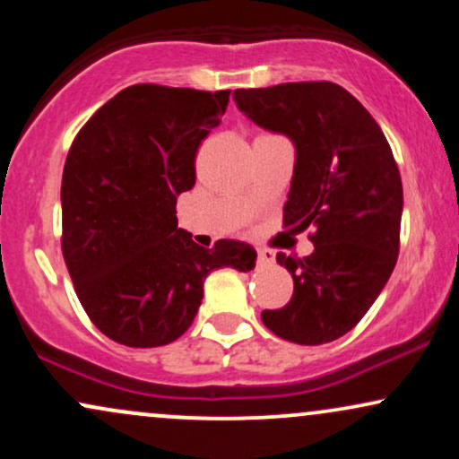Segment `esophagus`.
I'll return each instance as SVG.
<instances>
[{"mask_svg": "<svg viewBox=\"0 0 459 459\" xmlns=\"http://www.w3.org/2000/svg\"><path fill=\"white\" fill-rule=\"evenodd\" d=\"M276 261V255L272 250H259V263L263 265H270V263Z\"/></svg>", "mask_w": 459, "mask_h": 459, "instance_id": "1", "label": "esophagus"}]
</instances>
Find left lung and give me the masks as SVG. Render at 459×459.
Returning <instances> with one entry per match:
<instances>
[{
	"label": "left lung",
	"instance_id": "left-lung-1",
	"mask_svg": "<svg viewBox=\"0 0 459 459\" xmlns=\"http://www.w3.org/2000/svg\"><path fill=\"white\" fill-rule=\"evenodd\" d=\"M233 99L252 123L293 142L284 224L315 229L313 255H276L291 273L293 296L261 319L291 343H330L365 317L397 263L403 187L393 151L339 83L241 88Z\"/></svg>",
	"mask_w": 459,
	"mask_h": 459
}]
</instances>
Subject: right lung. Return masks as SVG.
Returning <instances> with one entry per match:
<instances>
[{"mask_svg": "<svg viewBox=\"0 0 459 459\" xmlns=\"http://www.w3.org/2000/svg\"><path fill=\"white\" fill-rule=\"evenodd\" d=\"M229 94L135 83L73 140L62 175V255L83 310L116 343H172L196 317L209 273L255 267L250 244L203 247L177 220V196L196 183V151Z\"/></svg>", "mask_w": 459, "mask_h": 459, "instance_id": "add662e5", "label": "right lung"}]
</instances>
